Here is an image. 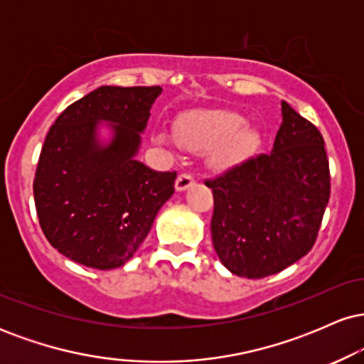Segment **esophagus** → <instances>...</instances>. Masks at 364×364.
I'll return each instance as SVG.
<instances>
[{"mask_svg": "<svg viewBox=\"0 0 364 364\" xmlns=\"http://www.w3.org/2000/svg\"><path fill=\"white\" fill-rule=\"evenodd\" d=\"M195 185V179L191 174H179L178 179H176V185H174V188H176V191H185L188 190V188H191Z\"/></svg>", "mask_w": 364, "mask_h": 364, "instance_id": "34e87169", "label": "esophagus"}]
</instances>
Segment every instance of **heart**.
<instances>
[{
	"label": "heart",
	"instance_id": "obj_1",
	"mask_svg": "<svg viewBox=\"0 0 364 364\" xmlns=\"http://www.w3.org/2000/svg\"><path fill=\"white\" fill-rule=\"evenodd\" d=\"M174 136L191 152H207L208 166L225 173L252 157L260 144L257 129L245 124L241 114L231 111H191L176 121ZM159 144H168L166 133H157Z\"/></svg>",
	"mask_w": 364,
	"mask_h": 364
}]
</instances>
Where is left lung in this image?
<instances>
[{"label":"left lung","mask_w":364,"mask_h":364,"mask_svg":"<svg viewBox=\"0 0 364 364\" xmlns=\"http://www.w3.org/2000/svg\"><path fill=\"white\" fill-rule=\"evenodd\" d=\"M281 111L269 154L205 183L214 193L215 253L240 277H267L303 258L315 245L328 203V161L320 132L286 101Z\"/></svg>","instance_id":"left-lung-1"}]
</instances>
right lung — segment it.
<instances>
[{
    "mask_svg": "<svg viewBox=\"0 0 364 364\" xmlns=\"http://www.w3.org/2000/svg\"><path fill=\"white\" fill-rule=\"evenodd\" d=\"M161 92L99 87L49 129L36 171V210L44 236L70 260L97 270L124 265L173 196L176 173H157L136 159ZM101 126L110 129L107 141Z\"/></svg>",
    "mask_w": 364,
    "mask_h": 364,
    "instance_id": "add662e5",
    "label": "right lung"
}]
</instances>
